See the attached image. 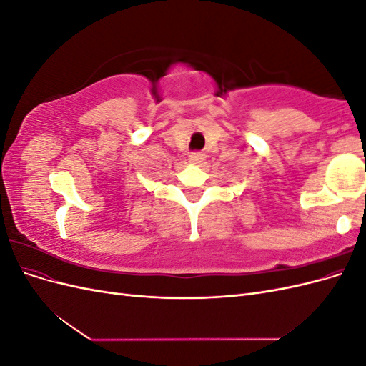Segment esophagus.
Segmentation results:
<instances>
[{"mask_svg":"<svg viewBox=\"0 0 366 366\" xmlns=\"http://www.w3.org/2000/svg\"><path fill=\"white\" fill-rule=\"evenodd\" d=\"M204 159H206V156H204L203 152H200V151H195V152H191V154H189V162L194 163V164L203 163Z\"/></svg>","mask_w":366,"mask_h":366,"instance_id":"esophagus-1","label":"esophagus"}]
</instances>
